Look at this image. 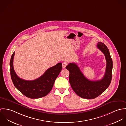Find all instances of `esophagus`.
Wrapping results in <instances>:
<instances>
[{"label": "esophagus", "mask_w": 126, "mask_h": 126, "mask_svg": "<svg viewBox=\"0 0 126 126\" xmlns=\"http://www.w3.org/2000/svg\"><path fill=\"white\" fill-rule=\"evenodd\" d=\"M67 63L66 62H63L62 63V66H63V68H65V67L67 66Z\"/></svg>", "instance_id": "esophagus-1"}]
</instances>
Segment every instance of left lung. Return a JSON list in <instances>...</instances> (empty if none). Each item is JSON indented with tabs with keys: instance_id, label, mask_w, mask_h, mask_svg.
<instances>
[{
	"instance_id": "obj_1",
	"label": "left lung",
	"mask_w": 126,
	"mask_h": 126,
	"mask_svg": "<svg viewBox=\"0 0 126 126\" xmlns=\"http://www.w3.org/2000/svg\"><path fill=\"white\" fill-rule=\"evenodd\" d=\"M97 47L104 54L107 62L106 72L101 79L96 81L89 80L75 63H69L66 66L70 73L69 80L72 89L77 95L83 98H95L108 88L111 82L113 64L109 49L101 42L97 43Z\"/></svg>"
}]
</instances>
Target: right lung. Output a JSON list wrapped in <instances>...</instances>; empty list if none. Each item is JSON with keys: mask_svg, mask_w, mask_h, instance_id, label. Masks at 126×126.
Returning a JSON list of instances; mask_svg holds the SVG:
<instances>
[{"mask_svg": "<svg viewBox=\"0 0 126 126\" xmlns=\"http://www.w3.org/2000/svg\"><path fill=\"white\" fill-rule=\"evenodd\" d=\"M14 56L15 52L12 55L10 66L11 78L16 89L30 98H39L47 95L52 89L56 78L62 69V63H58L48 68L36 79L26 80L20 78L15 71L13 66Z\"/></svg>", "mask_w": 126, "mask_h": 126, "instance_id": "obj_1", "label": "right lung"}]
</instances>
